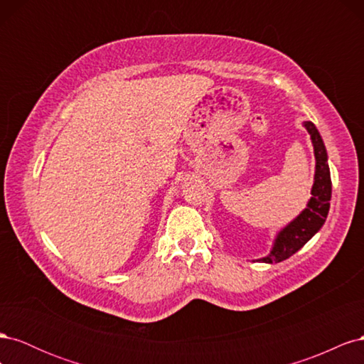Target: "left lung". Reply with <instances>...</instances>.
<instances>
[{
    "label": "left lung",
    "mask_w": 364,
    "mask_h": 364,
    "mask_svg": "<svg viewBox=\"0 0 364 364\" xmlns=\"http://www.w3.org/2000/svg\"><path fill=\"white\" fill-rule=\"evenodd\" d=\"M304 126L311 136L316 158L314 183L311 188L313 197L308 200L304 211L293 222H290L287 226L279 230L269 255L258 259L261 262L272 264L290 258L293 253L304 247L306 241L311 240L313 235L321 230L329 211V200H331V174H329L328 167L326 149L321 134H318V130L311 121H305Z\"/></svg>",
    "instance_id": "1"
}]
</instances>
